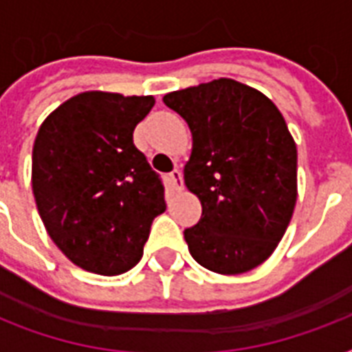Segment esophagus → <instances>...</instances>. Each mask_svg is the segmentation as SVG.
I'll list each match as a JSON object with an SVG mask.
<instances>
[{"instance_id":"obj_1","label":"esophagus","mask_w":352,"mask_h":352,"mask_svg":"<svg viewBox=\"0 0 352 352\" xmlns=\"http://www.w3.org/2000/svg\"><path fill=\"white\" fill-rule=\"evenodd\" d=\"M170 181L171 184H173V188H175L177 192H181L182 188H184V182H182V173L181 170H173L170 173Z\"/></svg>"}]
</instances>
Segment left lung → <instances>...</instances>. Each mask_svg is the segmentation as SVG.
Masks as SVG:
<instances>
[{"label":"left lung","mask_w":352,"mask_h":352,"mask_svg":"<svg viewBox=\"0 0 352 352\" xmlns=\"http://www.w3.org/2000/svg\"><path fill=\"white\" fill-rule=\"evenodd\" d=\"M192 131L184 184L203 215L184 230L188 250L212 272L235 276L272 256L298 199V149L268 96L232 78L162 98Z\"/></svg>","instance_id":"obj_1"}]
</instances>
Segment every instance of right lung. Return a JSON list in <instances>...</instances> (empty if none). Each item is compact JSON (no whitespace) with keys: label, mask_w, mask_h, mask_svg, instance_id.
Here are the masks:
<instances>
[{"label":"right lung","mask_w":352,"mask_h":352,"mask_svg":"<svg viewBox=\"0 0 352 352\" xmlns=\"http://www.w3.org/2000/svg\"><path fill=\"white\" fill-rule=\"evenodd\" d=\"M153 96L85 91L58 106L32 148V193L54 245L87 272L118 276L140 261L164 186L133 131Z\"/></svg>","instance_id":"add662e5"}]
</instances>
